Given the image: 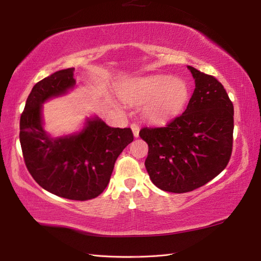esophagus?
I'll return each mask as SVG.
<instances>
[{
  "instance_id": "34e87169",
  "label": "esophagus",
  "mask_w": 261,
  "mask_h": 261,
  "mask_svg": "<svg viewBox=\"0 0 261 261\" xmlns=\"http://www.w3.org/2000/svg\"><path fill=\"white\" fill-rule=\"evenodd\" d=\"M131 129H132V131H134V135H135V137L136 138H138L139 137V125H138L137 123H132L131 124Z\"/></svg>"
}]
</instances>
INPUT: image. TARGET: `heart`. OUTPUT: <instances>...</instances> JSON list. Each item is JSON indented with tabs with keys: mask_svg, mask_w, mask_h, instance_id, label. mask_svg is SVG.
Here are the masks:
<instances>
[{
	"mask_svg": "<svg viewBox=\"0 0 261 261\" xmlns=\"http://www.w3.org/2000/svg\"><path fill=\"white\" fill-rule=\"evenodd\" d=\"M121 97L130 104L146 103L143 112L154 123H164L182 112L191 97L187 82L170 76H148L132 81Z\"/></svg>",
	"mask_w": 261,
	"mask_h": 261,
	"instance_id": "obj_1",
	"label": "heart"
}]
</instances>
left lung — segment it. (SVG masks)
Returning <instances> with one entry per match:
<instances>
[{
  "label": "left lung",
  "mask_w": 261,
  "mask_h": 261,
  "mask_svg": "<svg viewBox=\"0 0 261 261\" xmlns=\"http://www.w3.org/2000/svg\"><path fill=\"white\" fill-rule=\"evenodd\" d=\"M195 90L185 112L160 127H142L148 143L145 162L151 181L160 190L187 193L222 171L233 145V104L214 76L188 66Z\"/></svg>",
  "instance_id": "8db88e82"
}]
</instances>
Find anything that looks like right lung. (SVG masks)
Returning a JSON list of instances; mask_svg holds the SVG:
<instances>
[{"mask_svg":"<svg viewBox=\"0 0 261 261\" xmlns=\"http://www.w3.org/2000/svg\"><path fill=\"white\" fill-rule=\"evenodd\" d=\"M74 86V68L58 70L33 86L21 114L20 143L28 170L43 190L87 201L107 188L116 159L134 141V134L130 127H111L93 118L80 134L49 137L42 127V104Z\"/></svg>","mask_w":261,"mask_h":261,"instance_id":"add662e5","label":"right lung"}]
</instances>
